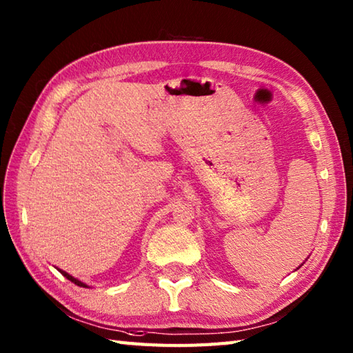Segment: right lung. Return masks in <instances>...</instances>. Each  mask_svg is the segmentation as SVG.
<instances>
[{
    "label": "right lung",
    "mask_w": 353,
    "mask_h": 353,
    "mask_svg": "<svg viewBox=\"0 0 353 353\" xmlns=\"http://www.w3.org/2000/svg\"><path fill=\"white\" fill-rule=\"evenodd\" d=\"M59 270V268H57ZM59 272H61L65 277H66V279H70L71 282H74V283H76V285H79V287H85V288H88V285L86 283H83V282H81V281H79V279H76V277H72L71 274H68V273H66V272H63V270H59Z\"/></svg>",
    "instance_id": "obj_1"
}]
</instances>
